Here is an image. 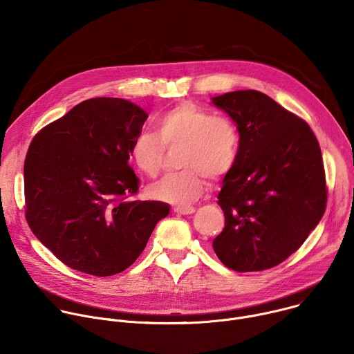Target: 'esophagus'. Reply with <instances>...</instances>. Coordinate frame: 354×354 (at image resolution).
I'll return each instance as SVG.
<instances>
[{
    "label": "esophagus",
    "instance_id": "34e87169",
    "mask_svg": "<svg viewBox=\"0 0 354 354\" xmlns=\"http://www.w3.org/2000/svg\"><path fill=\"white\" fill-rule=\"evenodd\" d=\"M174 212L178 214H182V216H187V214L194 213V207H175Z\"/></svg>",
    "mask_w": 354,
    "mask_h": 354
}]
</instances>
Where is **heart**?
I'll use <instances>...</instances> for the list:
<instances>
[{
	"label": "heart",
	"mask_w": 354,
	"mask_h": 354,
	"mask_svg": "<svg viewBox=\"0 0 354 354\" xmlns=\"http://www.w3.org/2000/svg\"><path fill=\"white\" fill-rule=\"evenodd\" d=\"M157 134L142 131L134 137L130 158L147 178L162 169L165 149H179L180 172L149 189V194L176 206H187L206 189V179L220 180L236 164L239 130L227 116H214L193 102H182L157 120Z\"/></svg>",
	"instance_id": "heart-1"
}]
</instances>
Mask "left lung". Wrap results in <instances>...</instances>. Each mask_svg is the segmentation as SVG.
I'll return each instance as SVG.
<instances>
[{
    "instance_id": "left-lung-1",
    "label": "left lung",
    "mask_w": 354,
    "mask_h": 354,
    "mask_svg": "<svg viewBox=\"0 0 354 354\" xmlns=\"http://www.w3.org/2000/svg\"><path fill=\"white\" fill-rule=\"evenodd\" d=\"M239 130V153L225 175L218 205L225 225L213 241L235 272L284 262L322 218L328 187L319 142L306 120L255 91L213 97Z\"/></svg>"
}]
</instances>
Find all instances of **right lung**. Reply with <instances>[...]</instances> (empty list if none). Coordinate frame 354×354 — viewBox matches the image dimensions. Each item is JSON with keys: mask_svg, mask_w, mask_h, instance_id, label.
Returning a JSON list of instances; mask_svg holds the SVG:
<instances>
[{"mask_svg": "<svg viewBox=\"0 0 354 354\" xmlns=\"http://www.w3.org/2000/svg\"><path fill=\"white\" fill-rule=\"evenodd\" d=\"M147 118L127 99L91 97L33 137L24 165L25 217L66 266L118 274L169 214L167 203L136 197L130 147Z\"/></svg>", "mask_w": 354, "mask_h": 354, "instance_id": "add662e5", "label": "right lung"}]
</instances>
